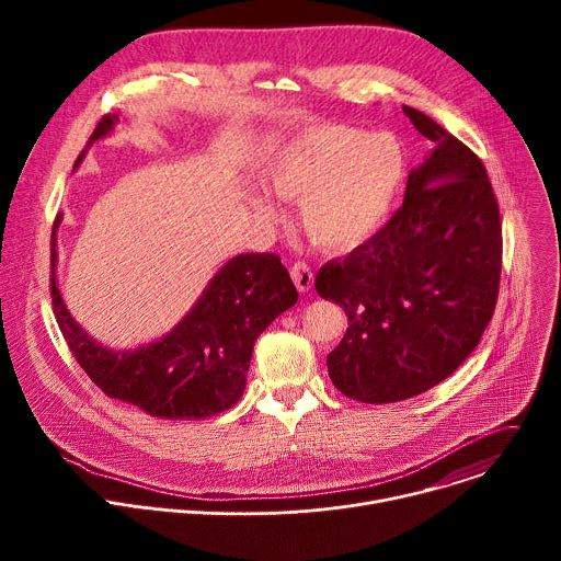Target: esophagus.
<instances>
[{
  "label": "esophagus",
  "instance_id": "obj_1",
  "mask_svg": "<svg viewBox=\"0 0 561 561\" xmlns=\"http://www.w3.org/2000/svg\"><path fill=\"white\" fill-rule=\"evenodd\" d=\"M290 277H293V282H295L299 293H308L312 288L314 275H312V271H310V266L306 262H295L290 266Z\"/></svg>",
  "mask_w": 561,
  "mask_h": 561
}]
</instances>
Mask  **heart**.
<instances>
[{
    "mask_svg": "<svg viewBox=\"0 0 561 561\" xmlns=\"http://www.w3.org/2000/svg\"><path fill=\"white\" fill-rule=\"evenodd\" d=\"M407 148L392 133L317 126L293 137L268 164L273 191L301 202L314 244L346 251L379 232L407 186ZM255 206L271 210L266 197Z\"/></svg>",
    "mask_w": 561,
    "mask_h": 561,
    "instance_id": "b5f03b06",
    "label": "heart"
}]
</instances>
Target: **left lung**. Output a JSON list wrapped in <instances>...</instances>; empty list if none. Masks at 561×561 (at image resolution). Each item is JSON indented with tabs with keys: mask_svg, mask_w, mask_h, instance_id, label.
<instances>
[{
	"mask_svg": "<svg viewBox=\"0 0 561 561\" xmlns=\"http://www.w3.org/2000/svg\"><path fill=\"white\" fill-rule=\"evenodd\" d=\"M404 113L433 152L388 224L314 277L348 317L329 375L364 404L402 402L453 375L493 319L502 277V219L482 159L428 115Z\"/></svg>",
	"mask_w": 561,
	"mask_h": 561,
	"instance_id": "8db88e82",
	"label": "left lung"
}]
</instances>
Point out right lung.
Here are the masks:
<instances>
[{"instance_id":"add662e5","label":"right lung","mask_w":561,"mask_h":561,"mask_svg":"<svg viewBox=\"0 0 561 561\" xmlns=\"http://www.w3.org/2000/svg\"><path fill=\"white\" fill-rule=\"evenodd\" d=\"M115 122L117 115H104L91 141L104 137ZM59 221L57 215L50 239L53 312L84 373L108 397L133 404L150 417L204 420L234 407L247 388L255 340L297 301V288L282 260L273 253L232 257L167 337L135 351H113L95 344L79 329L61 301L55 282V228Z\"/></svg>"}]
</instances>
